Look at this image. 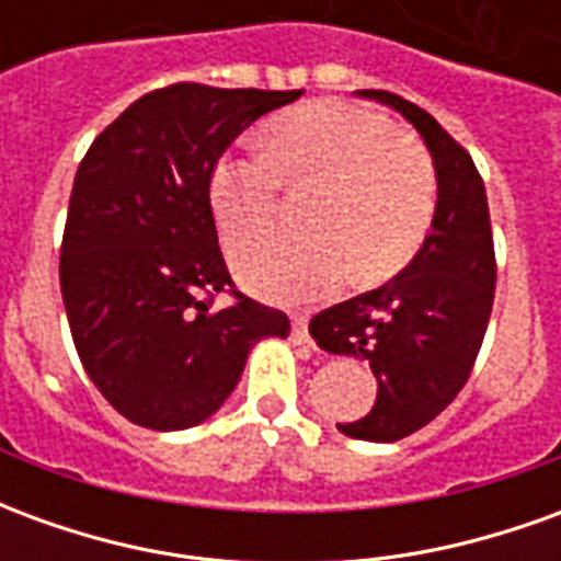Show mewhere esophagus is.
Segmentation results:
<instances>
[{
    "mask_svg": "<svg viewBox=\"0 0 561 561\" xmlns=\"http://www.w3.org/2000/svg\"><path fill=\"white\" fill-rule=\"evenodd\" d=\"M291 340L297 342V345H306V348H316V342L309 336V321H306L304 316H297L291 321Z\"/></svg>",
    "mask_w": 561,
    "mask_h": 561,
    "instance_id": "esophagus-1",
    "label": "esophagus"
}]
</instances>
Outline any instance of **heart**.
Here are the masks:
<instances>
[{"label":"heart","mask_w":561,"mask_h":561,"mask_svg":"<svg viewBox=\"0 0 561 561\" xmlns=\"http://www.w3.org/2000/svg\"><path fill=\"white\" fill-rule=\"evenodd\" d=\"M282 185L304 201V237L267 233L237 245L233 270L273 304H309L345 270L357 285L397 276L435 216V171L421 144L381 114L345 102L285 111L264 128V156L228 152L209 173V207L221 237L240 243L267 228Z\"/></svg>","instance_id":"b5f03b06"}]
</instances>
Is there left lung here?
Masks as SVG:
<instances>
[{
	"label": "left lung",
	"instance_id": "8db88e82",
	"mask_svg": "<svg viewBox=\"0 0 561 561\" xmlns=\"http://www.w3.org/2000/svg\"><path fill=\"white\" fill-rule=\"evenodd\" d=\"M357 95L400 111L430 149L438 183L433 231L400 276L318 312L309 333L324 352L366 360L376 373V405L360 421L336 423L340 433L397 442L445 412L469 381L493 312V231L469 152L417 104L385 90Z\"/></svg>",
	"mask_w": 561,
	"mask_h": 561
}]
</instances>
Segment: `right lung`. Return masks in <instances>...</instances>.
<instances>
[{"label":"right lung","instance_id":"obj_1","mask_svg":"<svg viewBox=\"0 0 561 561\" xmlns=\"http://www.w3.org/2000/svg\"><path fill=\"white\" fill-rule=\"evenodd\" d=\"M304 90L173 83L126 107L83 156L68 201L59 285L80 364L116 412L188 430L221 409L252 345L291 321L233 294L209 207V173L257 116Z\"/></svg>","mask_w":561,"mask_h":561}]
</instances>
